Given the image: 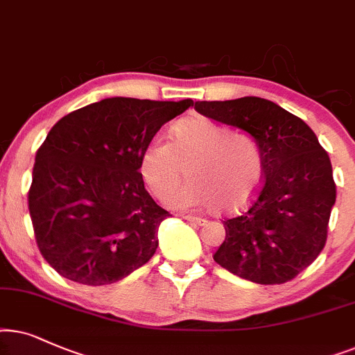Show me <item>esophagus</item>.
I'll use <instances>...</instances> for the list:
<instances>
[{
  "label": "esophagus",
  "instance_id": "34e87169",
  "mask_svg": "<svg viewBox=\"0 0 355 355\" xmlns=\"http://www.w3.org/2000/svg\"><path fill=\"white\" fill-rule=\"evenodd\" d=\"M185 220H188L193 225H205L206 224V219H202V217H198V216H185Z\"/></svg>",
  "mask_w": 355,
  "mask_h": 355
}]
</instances>
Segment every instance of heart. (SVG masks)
I'll list each match as a JSON object with an SVG mask.
<instances>
[{"label":"heart","mask_w":355,"mask_h":355,"mask_svg":"<svg viewBox=\"0 0 355 355\" xmlns=\"http://www.w3.org/2000/svg\"><path fill=\"white\" fill-rule=\"evenodd\" d=\"M173 144L155 136L141 154V175L155 196L167 195L188 167L191 180L167 196L168 206L191 209L216 202L219 211L247 205L263 177V159L253 139L232 135L206 118L183 120Z\"/></svg>","instance_id":"1"}]
</instances>
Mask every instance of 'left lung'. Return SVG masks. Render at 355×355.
<instances>
[{"instance_id":"1","label":"left lung","mask_w":355,"mask_h":355,"mask_svg":"<svg viewBox=\"0 0 355 355\" xmlns=\"http://www.w3.org/2000/svg\"><path fill=\"white\" fill-rule=\"evenodd\" d=\"M195 110L252 136L264 182L247 211L224 220L214 261L257 284H284L321 253L336 201L331 160L299 116L261 97L196 102Z\"/></svg>"}]
</instances>
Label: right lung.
Listing matches in <instances>:
<instances>
[{"label":"right lung","mask_w":355,"mask_h":355,"mask_svg":"<svg viewBox=\"0 0 355 355\" xmlns=\"http://www.w3.org/2000/svg\"><path fill=\"white\" fill-rule=\"evenodd\" d=\"M193 105L110 97L61 118L35 155L29 211L42 257L86 286L121 281L157 250L170 216L146 191L141 154Z\"/></svg>","instance_id":"add662e5"}]
</instances>
